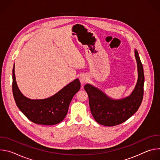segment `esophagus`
Wrapping results in <instances>:
<instances>
[{
	"instance_id": "obj_1",
	"label": "esophagus",
	"mask_w": 160,
	"mask_h": 160,
	"mask_svg": "<svg viewBox=\"0 0 160 160\" xmlns=\"http://www.w3.org/2000/svg\"><path fill=\"white\" fill-rule=\"evenodd\" d=\"M81 83H85L87 81V77L85 75H82L79 78Z\"/></svg>"
}]
</instances>
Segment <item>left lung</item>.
Listing matches in <instances>:
<instances>
[{
  "mask_svg": "<svg viewBox=\"0 0 160 160\" xmlns=\"http://www.w3.org/2000/svg\"><path fill=\"white\" fill-rule=\"evenodd\" d=\"M135 57L138 63V80L130 96L120 100H113L92 85L86 84L84 86L88 96L91 113L98 123L108 127L121 124L139 108L144 95V74L137 50H135Z\"/></svg>",
  "mask_w": 160,
  "mask_h": 160,
  "instance_id": "left-lung-1",
  "label": "left lung"
}]
</instances>
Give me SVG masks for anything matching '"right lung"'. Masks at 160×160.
<instances>
[{
  "label": "right lung",
  "instance_id": "1",
  "mask_svg": "<svg viewBox=\"0 0 160 160\" xmlns=\"http://www.w3.org/2000/svg\"><path fill=\"white\" fill-rule=\"evenodd\" d=\"M76 79L53 96L45 99L32 100L22 95L16 82L14 64L12 69V94L18 108L31 122L36 124L52 125L60 123L67 115L75 94L80 88Z\"/></svg>",
  "mask_w": 160,
  "mask_h": 160
}]
</instances>
